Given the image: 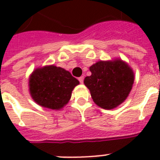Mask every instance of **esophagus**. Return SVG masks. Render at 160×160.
<instances>
[{"mask_svg": "<svg viewBox=\"0 0 160 160\" xmlns=\"http://www.w3.org/2000/svg\"><path fill=\"white\" fill-rule=\"evenodd\" d=\"M79 81H80L81 84H83V82H84V76H80V77H79Z\"/></svg>", "mask_w": 160, "mask_h": 160, "instance_id": "1", "label": "esophagus"}]
</instances>
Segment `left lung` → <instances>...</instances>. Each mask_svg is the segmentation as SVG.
Masks as SVG:
<instances>
[{
	"instance_id": "left-lung-1",
	"label": "left lung",
	"mask_w": 160,
	"mask_h": 160,
	"mask_svg": "<svg viewBox=\"0 0 160 160\" xmlns=\"http://www.w3.org/2000/svg\"><path fill=\"white\" fill-rule=\"evenodd\" d=\"M84 83L94 102L105 109H114L128 97L134 84L133 70L123 60H100L90 67Z\"/></svg>"
}]
</instances>
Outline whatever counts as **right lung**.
Here are the masks:
<instances>
[{"instance_id": "obj_1", "label": "right lung", "mask_w": 160, "mask_h": 160, "mask_svg": "<svg viewBox=\"0 0 160 160\" xmlns=\"http://www.w3.org/2000/svg\"><path fill=\"white\" fill-rule=\"evenodd\" d=\"M79 84L69 71L53 65L37 68L29 79L30 94L35 102L56 110L69 102L72 90Z\"/></svg>"}]
</instances>
